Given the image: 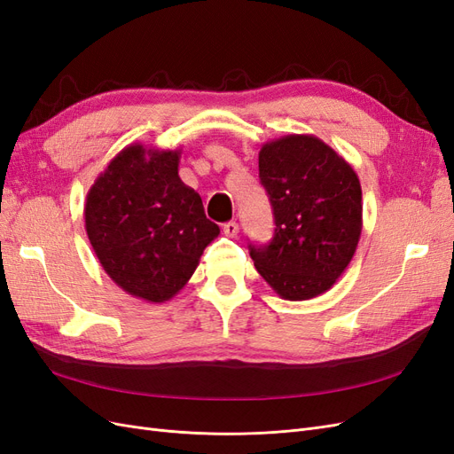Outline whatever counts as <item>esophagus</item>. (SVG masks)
<instances>
[{
	"instance_id": "1",
	"label": "esophagus",
	"mask_w": 454,
	"mask_h": 454,
	"mask_svg": "<svg viewBox=\"0 0 454 454\" xmlns=\"http://www.w3.org/2000/svg\"><path fill=\"white\" fill-rule=\"evenodd\" d=\"M223 235L229 239H235L239 235V223L237 222H229L223 225Z\"/></svg>"
}]
</instances>
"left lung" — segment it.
<instances>
[{"label": "left lung", "mask_w": 454, "mask_h": 454, "mask_svg": "<svg viewBox=\"0 0 454 454\" xmlns=\"http://www.w3.org/2000/svg\"><path fill=\"white\" fill-rule=\"evenodd\" d=\"M259 177L274 212V239L252 246L274 294L307 301L332 290L358 248L364 206L352 164L314 134H286L259 149Z\"/></svg>", "instance_id": "8db88e82"}]
</instances>
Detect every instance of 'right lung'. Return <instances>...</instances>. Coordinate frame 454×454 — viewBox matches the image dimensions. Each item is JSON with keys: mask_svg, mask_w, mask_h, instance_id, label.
I'll return each mask as SVG.
<instances>
[{"mask_svg": "<svg viewBox=\"0 0 454 454\" xmlns=\"http://www.w3.org/2000/svg\"><path fill=\"white\" fill-rule=\"evenodd\" d=\"M182 147L134 142L96 176L85 202V231L102 269L122 292L164 303L180 294L219 227L182 182Z\"/></svg>", "mask_w": 454, "mask_h": 454, "instance_id": "add662e5", "label": "right lung"}]
</instances>
